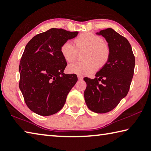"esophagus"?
Here are the masks:
<instances>
[{"label": "esophagus", "instance_id": "34e87169", "mask_svg": "<svg viewBox=\"0 0 151 151\" xmlns=\"http://www.w3.org/2000/svg\"><path fill=\"white\" fill-rule=\"evenodd\" d=\"M78 79H79V80H81V79H83V77L80 76H78Z\"/></svg>", "mask_w": 151, "mask_h": 151}]
</instances>
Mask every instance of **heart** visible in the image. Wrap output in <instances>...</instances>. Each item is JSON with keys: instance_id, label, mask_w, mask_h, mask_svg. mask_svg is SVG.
<instances>
[{"instance_id": "obj_1", "label": "heart", "mask_w": 151, "mask_h": 151, "mask_svg": "<svg viewBox=\"0 0 151 151\" xmlns=\"http://www.w3.org/2000/svg\"><path fill=\"white\" fill-rule=\"evenodd\" d=\"M75 46L70 41L64 42L60 47V52L67 62H72L78 56V51L86 50L83 58L85 62H75L68 66L70 73L87 76L95 72L109 62L110 48L101 36L92 33H83L74 39Z\"/></svg>"}]
</instances>
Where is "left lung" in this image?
I'll list each match as a JSON object with an SVG mask.
<instances>
[{"label": "left lung", "instance_id": "8db88e82", "mask_svg": "<svg viewBox=\"0 0 151 151\" xmlns=\"http://www.w3.org/2000/svg\"><path fill=\"white\" fill-rule=\"evenodd\" d=\"M110 48L108 63L95 74V79L85 78L84 91L87 107L94 112L102 114L113 110L128 93L134 73L135 56L126 38L112 28L100 31Z\"/></svg>", "mask_w": 151, "mask_h": 151}]
</instances>
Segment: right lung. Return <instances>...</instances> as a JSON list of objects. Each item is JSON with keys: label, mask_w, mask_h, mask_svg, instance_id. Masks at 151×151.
I'll return each instance as SVG.
<instances>
[{"label": "right lung", "mask_w": 151, "mask_h": 151, "mask_svg": "<svg viewBox=\"0 0 151 151\" xmlns=\"http://www.w3.org/2000/svg\"><path fill=\"white\" fill-rule=\"evenodd\" d=\"M78 34L52 28L34 36L25 46L19 66V87L25 104L33 112L50 116L64 106L78 78L64 73L67 62L60 47Z\"/></svg>", "instance_id": "right-lung-1"}]
</instances>
